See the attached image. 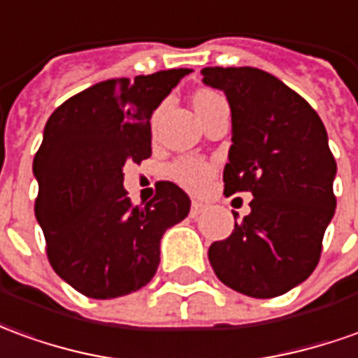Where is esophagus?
<instances>
[{"label": "esophagus", "mask_w": 358, "mask_h": 358, "mask_svg": "<svg viewBox=\"0 0 358 358\" xmlns=\"http://www.w3.org/2000/svg\"><path fill=\"white\" fill-rule=\"evenodd\" d=\"M205 203H199V201H194L192 203V209H189V217H197V215H201L205 211Z\"/></svg>", "instance_id": "esophagus-1"}]
</instances>
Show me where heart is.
I'll use <instances>...</instances> for the list:
<instances>
[{"instance_id":"b5f03b06","label":"heart","mask_w":358,"mask_h":358,"mask_svg":"<svg viewBox=\"0 0 358 358\" xmlns=\"http://www.w3.org/2000/svg\"><path fill=\"white\" fill-rule=\"evenodd\" d=\"M217 99H222L219 92L213 91H199L194 96V106L196 110L203 108L207 106L209 102L217 101ZM171 172L172 180L180 184L182 187H186L187 192H203L209 180L213 178V164L211 162L203 161V159H197V157H182L178 161H174L171 164Z\"/></svg>"}]
</instances>
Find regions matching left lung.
<instances>
[{
  "instance_id": "1",
  "label": "left lung",
  "mask_w": 358,
  "mask_h": 358,
  "mask_svg": "<svg viewBox=\"0 0 358 358\" xmlns=\"http://www.w3.org/2000/svg\"><path fill=\"white\" fill-rule=\"evenodd\" d=\"M203 83L227 94L232 145L224 194L252 192L250 215L209 246L215 275L254 299H273L316 269L336 213L337 164L316 110L267 71L205 67Z\"/></svg>"
}]
</instances>
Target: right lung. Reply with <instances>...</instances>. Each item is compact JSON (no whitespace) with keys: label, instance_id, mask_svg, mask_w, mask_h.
<instances>
[{"label":"right lung","instance_id":"add662e5","mask_svg":"<svg viewBox=\"0 0 358 358\" xmlns=\"http://www.w3.org/2000/svg\"><path fill=\"white\" fill-rule=\"evenodd\" d=\"M192 69L108 79L67 99L44 127L32 172L36 221L50 266L91 299H116L153 279L166 229L186 219L189 197L172 182L131 203L124 164L151 157V116Z\"/></svg>","mask_w":358,"mask_h":358}]
</instances>
